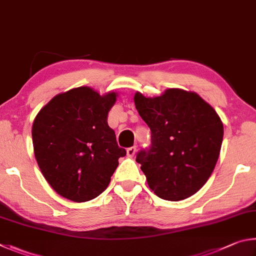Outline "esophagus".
<instances>
[{"label":"esophagus","mask_w":256,"mask_h":256,"mask_svg":"<svg viewBox=\"0 0 256 256\" xmlns=\"http://www.w3.org/2000/svg\"><path fill=\"white\" fill-rule=\"evenodd\" d=\"M136 152H137V147L132 146V147H129V148H127V155L129 156V158H132V156L136 154Z\"/></svg>","instance_id":"1"}]
</instances>
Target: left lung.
<instances>
[{
  "mask_svg": "<svg viewBox=\"0 0 256 256\" xmlns=\"http://www.w3.org/2000/svg\"><path fill=\"white\" fill-rule=\"evenodd\" d=\"M152 132V144L136 162L160 199L183 200L194 194L212 176L220 153L224 126L198 94L170 88L163 96L134 98Z\"/></svg>",
  "mask_w": 256,
  "mask_h": 256,
  "instance_id": "8db88e82",
  "label": "left lung"
}]
</instances>
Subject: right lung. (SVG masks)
Returning a JSON list of instances; mask_svg holds the SVG:
<instances>
[{"label":"right lung","instance_id":"add662e5","mask_svg":"<svg viewBox=\"0 0 256 256\" xmlns=\"http://www.w3.org/2000/svg\"><path fill=\"white\" fill-rule=\"evenodd\" d=\"M116 100L114 92L101 96L82 86L58 94L36 116V160L60 196L84 202L109 186L118 160L127 154L108 124V114Z\"/></svg>","mask_w":256,"mask_h":256}]
</instances>
